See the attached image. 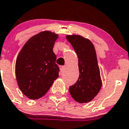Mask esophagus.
Returning <instances> with one entry per match:
<instances>
[{
  "mask_svg": "<svg viewBox=\"0 0 129 129\" xmlns=\"http://www.w3.org/2000/svg\"><path fill=\"white\" fill-rule=\"evenodd\" d=\"M59 67H60V70L61 72H63V70H64V69H65V66H60Z\"/></svg>",
  "mask_w": 129,
  "mask_h": 129,
  "instance_id": "esophagus-1",
  "label": "esophagus"
}]
</instances>
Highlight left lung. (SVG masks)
Wrapping results in <instances>:
<instances>
[{"label": "left lung", "mask_w": 129, "mask_h": 129, "mask_svg": "<svg viewBox=\"0 0 129 129\" xmlns=\"http://www.w3.org/2000/svg\"><path fill=\"white\" fill-rule=\"evenodd\" d=\"M78 57L79 76L69 87L72 98L80 103H87L98 94L102 82L94 47L91 41L79 35H67Z\"/></svg>", "instance_id": "1"}]
</instances>
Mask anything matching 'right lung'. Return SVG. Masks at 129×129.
<instances>
[{"label":"right lung","mask_w":129,"mask_h":129,"mask_svg":"<svg viewBox=\"0 0 129 129\" xmlns=\"http://www.w3.org/2000/svg\"><path fill=\"white\" fill-rule=\"evenodd\" d=\"M57 38L50 31L41 32L25 43L17 56L16 79L22 93L30 99L44 96L58 78L60 69L53 52Z\"/></svg>","instance_id":"1"}]
</instances>
